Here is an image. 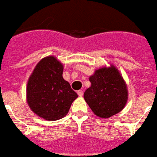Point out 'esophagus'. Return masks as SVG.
I'll return each mask as SVG.
<instances>
[{
    "instance_id": "1",
    "label": "esophagus",
    "mask_w": 157,
    "mask_h": 157,
    "mask_svg": "<svg viewBox=\"0 0 157 157\" xmlns=\"http://www.w3.org/2000/svg\"><path fill=\"white\" fill-rule=\"evenodd\" d=\"M78 96H80V97H82L83 94V90H78Z\"/></svg>"
}]
</instances>
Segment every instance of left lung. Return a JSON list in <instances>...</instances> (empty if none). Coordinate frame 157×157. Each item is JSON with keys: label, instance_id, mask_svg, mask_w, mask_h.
Returning a JSON list of instances; mask_svg holds the SVG:
<instances>
[{"label": "left lung", "instance_id": "8db88e82", "mask_svg": "<svg viewBox=\"0 0 157 157\" xmlns=\"http://www.w3.org/2000/svg\"><path fill=\"white\" fill-rule=\"evenodd\" d=\"M90 81L91 86L83 98L94 115L109 118L124 109L128 99L126 83L114 65L97 69Z\"/></svg>", "mask_w": 157, "mask_h": 157}]
</instances>
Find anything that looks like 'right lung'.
I'll use <instances>...</instances> for the list:
<instances>
[{
    "instance_id": "1",
    "label": "right lung",
    "mask_w": 157,
    "mask_h": 157,
    "mask_svg": "<svg viewBox=\"0 0 157 157\" xmlns=\"http://www.w3.org/2000/svg\"><path fill=\"white\" fill-rule=\"evenodd\" d=\"M63 65L53 56L42 58L31 74L27 100L31 109L46 121H57L67 115L78 94L63 78Z\"/></svg>"
}]
</instances>
